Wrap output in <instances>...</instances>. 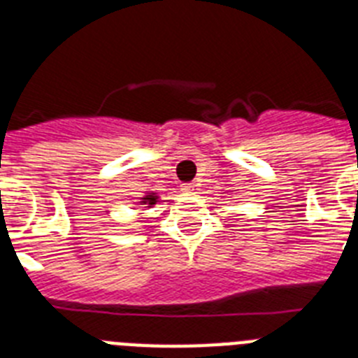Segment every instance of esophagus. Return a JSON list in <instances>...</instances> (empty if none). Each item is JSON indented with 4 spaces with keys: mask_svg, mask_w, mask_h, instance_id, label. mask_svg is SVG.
I'll use <instances>...</instances> for the list:
<instances>
[{
    "mask_svg": "<svg viewBox=\"0 0 358 358\" xmlns=\"http://www.w3.org/2000/svg\"><path fill=\"white\" fill-rule=\"evenodd\" d=\"M182 187H184V191H189V193H194V191H198V187H200V185H198L196 182H189V184H184V185H182Z\"/></svg>",
    "mask_w": 358,
    "mask_h": 358,
    "instance_id": "esophagus-1",
    "label": "esophagus"
}]
</instances>
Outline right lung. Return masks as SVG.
Here are the masks:
<instances>
[{"label": "right lung", "instance_id": "obj_1", "mask_svg": "<svg viewBox=\"0 0 358 358\" xmlns=\"http://www.w3.org/2000/svg\"><path fill=\"white\" fill-rule=\"evenodd\" d=\"M155 200H156V198L152 196V194H149V196L145 198V202H149V203H152V202H155Z\"/></svg>", "mask_w": 358, "mask_h": 358}]
</instances>
